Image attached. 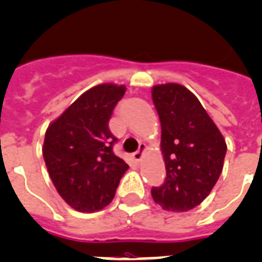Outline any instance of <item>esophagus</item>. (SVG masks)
Returning <instances> with one entry per match:
<instances>
[{
    "label": "esophagus",
    "instance_id": "obj_1",
    "mask_svg": "<svg viewBox=\"0 0 262 262\" xmlns=\"http://www.w3.org/2000/svg\"><path fill=\"white\" fill-rule=\"evenodd\" d=\"M144 151H146V144L140 143L139 144V148H138V151H135V152H134V154H133L134 159H135L136 162L142 161V158H143Z\"/></svg>",
    "mask_w": 262,
    "mask_h": 262
}]
</instances>
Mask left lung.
Returning a JSON list of instances; mask_svg holds the SVG:
<instances>
[{
	"mask_svg": "<svg viewBox=\"0 0 262 262\" xmlns=\"http://www.w3.org/2000/svg\"><path fill=\"white\" fill-rule=\"evenodd\" d=\"M162 126L166 165L163 185L151 189L155 204L168 211H189L209 194L224 167L226 143L194 94L181 84L151 90Z\"/></svg>",
	"mask_w": 262,
	"mask_h": 262,
	"instance_id": "left-lung-1",
	"label": "left lung"
}]
</instances>
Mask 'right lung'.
<instances>
[{"instance_id":"right-lung-1","label":"right lung","mask_w":262,"mask_h":262,"mask_svg":"<svg viewBox=\"0 0 262 262\" xmlns=\"http://www.w3.org/2000/svg\"><path fill=\"white\" fill-rule=\"evenodd\" d=\"M124 85L100 84L84 92L49 124L42 155L57 193L69 206L94 213L110 205L128 165L114 154L108 122Z\"/></svg>"}]
</instances>
